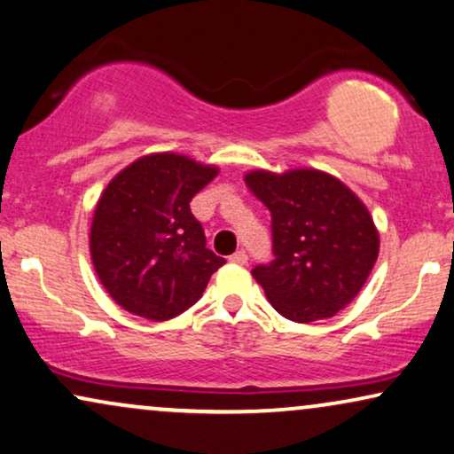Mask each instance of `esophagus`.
I'll return each instance as SVG.
<instances>
[{"label": "esophagus", "mask_w": 454, "mask_h": 454, "mask_svg": "<svg viewBox=\"0 0 454 454\" xmlns=\"http://www.w3.org/2000/svg\"><path fill=\"white\" fill-rule=\"evenodd\" d=\"M229 261L235 262V264H246V262H248V254H246L244 250H238V252H235V254H231V258H229Z\"/></svg>", "instance_id": "esophagus-1"}]
</instances>
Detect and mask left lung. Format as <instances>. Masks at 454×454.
Instances as JSON below:
<instances>
[{
    "label": "left lung",
    "mask_w": 454,
    "mask_h": 454,
    "mask_svg": "<svg viewBox=\"0 0 454 454\" xmlns=\"http://www.w3.org/2000/svg\"><path fill=\"white\" fill-rule=\"evenodd\" d=\"M246 185L270 213L273 261L252 275L286 319L333 317L361 292L378 261L380 238L361 200L313 168L254 170Z\"/></svg>",
    "instance_id": "8db88e82"
}]
</instances>
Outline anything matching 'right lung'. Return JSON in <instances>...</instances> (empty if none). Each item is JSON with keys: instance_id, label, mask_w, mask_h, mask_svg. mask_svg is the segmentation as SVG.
I'll return each mask as SVG.
<instances>
[{"instance_id": "add662e5", "label": "right lung", "mask_w": 454, "mask_h": 454, "mask_svg": "<svg viewBox=\"0 0 454 454\" xmlns=\"http://www.w3.org/2000/svg\"><path fill=\"white\" fill-rule=\"evenodd\" d=\"M215 167L176 154L144 156L106 187L91 223V258L102 286L129 313L167 321L196 304L225 258L206 248L190 202Z\"/></svg>"}]
</instances>
